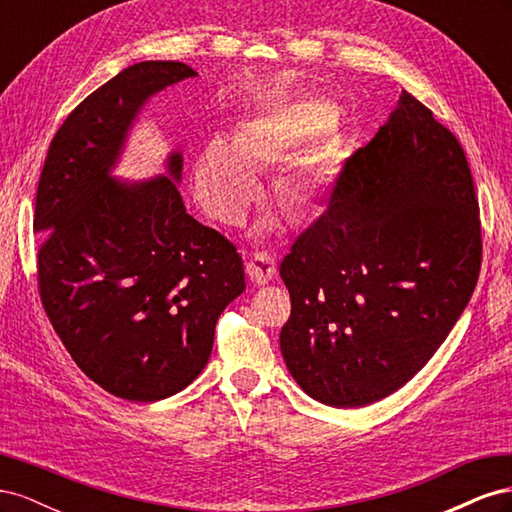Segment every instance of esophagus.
<instances>
[{
  "instance_id": "obj_1",
  "label": "esophagus",
  "mask_w": 512,
  "mask_h": 512,
  "mask_svg": "<svg viewBox=\"0 0 512 512\" xmlns=\"http://www.w3.org/2000/svg\"><path fill=\"white\" fill-rule=\"evenodd\" d=\"M275 271V258L269 252H256L247 260V273H250L252 282L256 284H269L275 277Z\"/></svg>"
}]
</instances>
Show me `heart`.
<instances>
[{"instance_id":"1","label":"heart","mask_w":512,"mask_h":512,"mask_svg":"<svg viewBox=\"0 0 512 512\" xmlns=\"http://www.w3.org/2000/svg\"><path fill=\"white\" fill-rule=\"evenodd\" d=\"M337 113L320 98H290L243 117L230 141L211 138L194 160V194L209 218L239 224L258 192L254 173L280 164L292 151L331 130ZM273 200L292 222L314 220L324 181L314 164L294 162L273 179Z\"/></svg>"}]
</instances>
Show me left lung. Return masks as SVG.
I'll return each mask as SVG.
<instances>
[{
  "mask_svg": "<svg viewBox=\"0 0 512 512\" xmlns=\"http://www.w3.org/2000/svg\"><path fill=\"white\" fill-rule=\"evenodd\" d=\"M474 181L455 134L408 91L350 156L282 260L286 367L320 404L361 408L431 359L478 282Z\"/></svg>",
  "mask_w": 512,
  "mask_h": 512,
  "instance_id": "left-lung-1",
  "label": "left lung"
}]
</instances>
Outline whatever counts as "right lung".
Returning a JSON list of instances; mask_svg holds the SVG:
<instances>
[{"label":"right lung","instance_id":"right-lung-1","mask_svg":"<svg viewBox=\"0 0 512 512\" xmlns=\"http://www.w3.org/2000/svg\"><path fill=\"white\" fill-rule=\"evenodd\" d=\"M196 76L181 61H141L89 94L53 136L36 194L44 312L87 378L128 401L183 391L205 369L215 322L245 290L235 243L185 213L168 175L111 177L145 102Z\"/></svg>","mask_w":512,"mask_h":512}]
</instances>
